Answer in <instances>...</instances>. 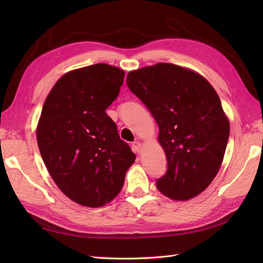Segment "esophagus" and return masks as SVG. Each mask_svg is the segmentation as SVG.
<instances>
[{"label":"esophagus","instance_id":"obj_1","mask_svg":"<svg viewBox=\"0 0 263 263\" xmlns=\"http://www.w3.org/2000/svg\"><path fill=\"white\" fill-rule=\"evenodd\" d=\"M132 150L135 152L136 154H140L141 150H142V144L140 141H135L132 143Z\"/></svg>","mask_w":263,"mask_h":263}]
</instances>
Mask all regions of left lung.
I'll use <instances>...</instances> for the list:
<instances>
[{
    "label": "left lung",
    "mask_w": 263,
    "mask_h": 263,
    "mask_svg": "<svg viewBox=\"0 0 263 263\" xmlns=\"http://www.w3.org/2000/svg\"><path fill=\"white\" fill-rule=\"evenodd\" d=\"M128 89L159 126L167 171L156 181L174 200H189L209 186L224 159L230 122L216 90L202 76L158 63L128 72Z\"/></svg>",
    "instance_id": "left-lung-1"
}]
</instances>
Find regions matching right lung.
Listing matches in <instances>:
<instances>
[{"mask_svg": "<svg viewBox=\"0 0 263 263\" xmlns=\"http://www.w3.org/2000/svg\"><path fill=\"white\" fill-rule=\"evenodd\" d=\"M123 80L116 66L89 65L61 77L44 103L39 152L59 189L79 204L97 208L113 200L136 159L105 111Z\"/></svg>", "mask_w": 263, "mask_h": 263, "instance_id": "1", "label": "right lung"}]
</instances>
